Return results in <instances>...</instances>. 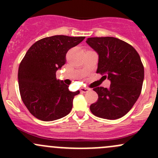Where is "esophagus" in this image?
<instances>
[{
	"label": "esophagus",
	"instance_id": "34e87169",
	"mask_svg": "<svg viewBox=\"0 0 158 158\" xmlns=\"http://www.w3.org/2000/svg\"><path fill=\"white\" fill-rule=\"evenodd\" d=\"M89 89L88 88H84V87H82V88L80 89V92H83V93H85V92H89Z\"/></svg>",
	"mask_w": 158,
	"mask_h": 158
}]
</instances>
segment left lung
<instances>
[{
  "mask_svg": "<svg viewBox=\"0 0 158 158\" xmlns=\"http://www.w3.org/2000/svg\"><path fill=\"white\" fill-rule=\"evenodd\" d=\"M86 43L98 54L96 73L111 81L109 89H93L98 98L91 105L90 111L102 118H120L130 111L141 94L144 70L139 54L128 43L111 36L90 37Z\"/></svg>",
  "mask_w": 158,
  "mask_h": 158,
  "instance_id": "obj_1",
  "label": "left lung"
}]
</instances>
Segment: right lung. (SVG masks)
Wrapping results in <instances>:
<instances>
[{"mask_svg":"<svg viewBox=\"0 0 158 158\" xmlns=\"http://www.w3.org/2000/svg\"><path fill=\"white\" fill-rule=\"evenodd\" d=\"M85 36L64 35L45 37L33 44L21 60L18 69L20 96L34 117L44 122L67 115L75 95L69 85L56 79V73L66 63V55Z\"/></svg>","mask_w":158,"mask_h":158,"instance_id":"add662e5","label":"right lung"}]
</instances>
